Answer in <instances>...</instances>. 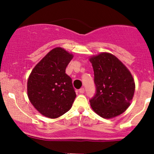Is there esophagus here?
I'll return each instance as SVG.
<instances>
[{
	"label": "esophagus",
	"instance_id": "esophagus-1",
	"mask_svg": "<svg viewBox=\"0 0 154 154\" xmlns=\"http://www.w3.org/2000/svg\"><path fill=\"white\" fill-rule=\"evenodd\" d=\"M84 91H85L84 88H81L80 90H79V92H80V94H83V93H84Z\"/></svg>",
	"mask_w": 154,
	"mask_h": 154
}]
</instances>
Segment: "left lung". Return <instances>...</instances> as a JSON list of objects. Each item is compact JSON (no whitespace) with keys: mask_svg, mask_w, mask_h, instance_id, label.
I'll use <instances>...</instances> for the list:
<instances>
[{"mask_svg":"<svg viewBox=\"0 0 154 154\" xmlns=\"http://www.w3.org/2000/svg\"><path fill=\"white\" fill-rule=\"evenodd\" d=\"M94 70L96 92L90 105L98 116L112 119L130 106L135 91L131 73L112 54L101 53L89 59Z\"/></svg>","mask_w":154,"mask_h":154,"instance_id":"8db88e82","label":"left lung"}]
</instances>
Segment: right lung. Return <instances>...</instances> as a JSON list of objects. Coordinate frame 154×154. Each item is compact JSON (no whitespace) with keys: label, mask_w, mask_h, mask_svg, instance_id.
Returning <instances> with one entry per match:
<instances>
[{"label":"right lung","mask_w":154,"mask_h":154,"mask_svg":"<svg viewBox=\"0 0 154 154\" xmlns=\"http://www.w3.org/2000/svg\"><path fill=\"white\" fill-rule=\"evenodd\" d=\"M73 58L62 48H55L34 67L27 80V96L42 115L57 119L71 108L76 93L72 80L66 74Z\"/></svg>","instance_id":"right-lung-1"}]
</instances>
